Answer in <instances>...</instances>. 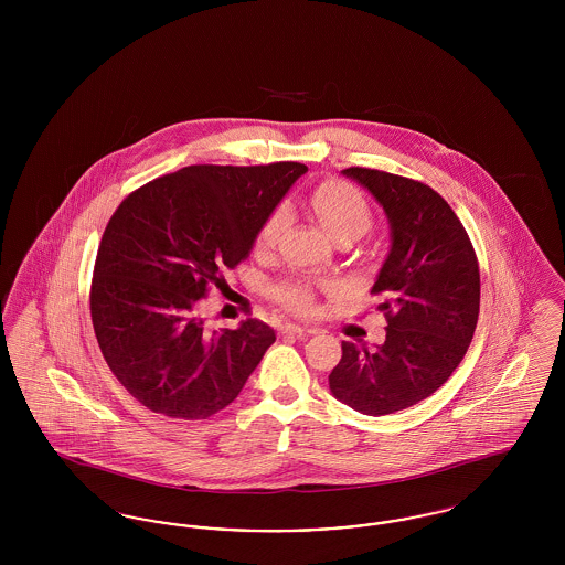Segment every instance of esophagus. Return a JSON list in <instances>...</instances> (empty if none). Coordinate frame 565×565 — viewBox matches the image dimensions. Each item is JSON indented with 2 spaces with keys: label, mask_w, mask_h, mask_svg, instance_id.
Segmentation results:
<instances>
[{
  "label": "esophagus",
  "mask_w": 565,
  "mask_h": 565,
  "mask_svg": "<svg viewBox=\"0 0 565 565\" xmlns=\"http://www.w3.org/2000/svg\"><path fill=\"white\" fill-rule=\"evenodd\" d=\"M316 328H307V326H298V323H284L281 326V334H316Z\"/></svg>",
  "instance_id": "obj_1"
}]
</instances>
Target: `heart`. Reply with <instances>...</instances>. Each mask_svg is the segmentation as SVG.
<instances>
[{
  "label": "heart",
  "instance_id": "heart-1",
  "mask_svg": "<svg viewBox=\"0 0 565 565\" xmlns=\"http://www.w3.org/2000/svg\"><path fill=\"white\" fill-rule=\"evenodd\" d=\"M311 205H313L316 214L320 215L326 231L332 235L334 242L348 239V237L358 239L373 226V210H371L366 196L348 182H341V180L323 182L322 186H318L313 192ZM286 224H288V210L284 205H279L260 224L258 235H256V245L270 247L273 243L277 242V237ZM273 296L279 305H284L288 311L298 313V316H307L316 307V292H313L311 284L300 281V279L284 281L279 286H275Z\"/></svg>",
  "mask_w": 565,
  "mask_h": 565
}]
</instances>
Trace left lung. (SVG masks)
<instances>
[{
	"mask_svg": "<svg viewBox=\"0 0 565 565\" xmlns=\"http://www.w3.org/2000/svg\"><path fill=\"white\" fill-rule=\"evenodd\" d=\"M343 175L369 190L390 222V252L371 290L387 328L376 350L343 341L328 383L337 401L379 417L428 398L454 375L479 320L481 275L466 228L436 190L376 169Z\"/></svg>",
	"mask_w": 565,
	"mask_h": 565,
	"instance_id": "left-lung-1",
	"label": "left lung"
}]
</instances>
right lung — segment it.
Returning a JSON list of instances; mask_svg holds the SVG:
<instances>
[{
  "mask_svg": "<svg viewBox=\"0 0 565 565\" xmlns=\"http://www.w3.org/2000/svg\"><path fill=\"white\" fill-rule=\"evenodd\" d=\"M300 162L190 164L131 192L95 260L90 318L111 373L154 413L207 419L233 403L275 343L258 320L205 330L201 298L243 263Z\"/></svg>",
  "mask_w": 565,
  "mask_h": 565,
  "instance_id": "1",
  "label": "right lung"
}]
</instances>
